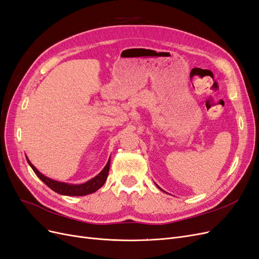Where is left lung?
<instances>
[{"instance_id": "obj_1", "label": "left lung", "mask_w": 259, "mask_h": 259, "mask_svg": "<svg viewBox=\"0 0 259 259\" xmlns=\"http://www.w3.org/2000/svg\"><path fill=\"white\" fill-rule=\"evenodd\" d=\"M155 186H156V187H158V188H159V189H160V190H162V189H161V188H160V187H159V186H158V185H155ZM162 191H164V190H162Z\"/></svg>"}]
</instances>
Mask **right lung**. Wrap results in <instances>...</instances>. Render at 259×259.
<instances>
[{"label":"right lung","mask_w":259,"mask_h":259,"mask_svg":"<svg viewBox=\"0 0 259 259\" xmlns=\"http://www.w3.org/2000/svg\"><path fill=\"white\" fill-rule=\"evenodd\" d=\"M26 158H27V155H26ZM27 161L29 163V165L31 166V168L33 169L35 175L40 178L46 186L50 187L51 189L55 192H57L62 195H69V197H71V195L72 197H82V195L96 192L99 188L103 187L104 184L106 183L109 169H110V159H109L106 164V166L103 168V170H101L97 176L90 179L89 182H86L84 184L72 185V184L57 182V180H54L52 178L46 177L45 175H43L41 173V171H38L35 168V166L29 161L28 158H27Z\"/></svg>","instance_id":"right-lung-1"}]
</instances>
